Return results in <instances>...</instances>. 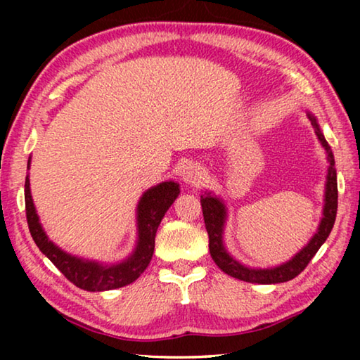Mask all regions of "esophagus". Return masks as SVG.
Returning <instances> with one entry per match:
<instances>
[{
    "label": "esophagus",
    "instance_id": "obj_1",
    "mask_svg": "<svg viewBox=\"0 0 360 360\" xmlns=\"http://www.w3.org/2000/svg\"><path fill=\"white\" fill-rule=\"evenodd\" d=\"M182 179H184L186 184L198 186L203 179L202 168H200L197 163H188V165L182 169Z\"/></svg>",
    "mask_w": 360,
    "mask_h": 360
}]
</instances>
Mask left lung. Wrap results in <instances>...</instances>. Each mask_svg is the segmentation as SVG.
<instances>
[{"instance_id": "obj_1", "label": "left lung", "mask_w": 360, "mask_h": 360, "mask_svg": "<svg viewBox=\"0 0 360 360\" xmlns=\"http://www.w3.org/2000/svg\"><path fill=\"white\" fill-rule=\"evenodd\" d=\"M308 119L311 120V125L314 129L316 136L322 144V148L327 152L328 160V169H327V182H326V195H324V211H322V219L319 222L318 231L313 235V238L304 246L300 252H297L294 257L285 262L283 265L273 266V268H249L246 265L240 264L227 252L224 246V225L225 219H227V208L222 203L221 198L211 195V192H205L202 195V210H203V219L205 227L210 236V252L212 260L216 265L221 268L224 273L233 276L236 279L246 283H257V284H278L285 283L294 279L295 276L307 268L309 260L314 257V254L319 251V248L324 245L327 236L330 235L333 229L335 217H337V208H338V187H337V169H335V158L332 154V149L328 143L326 141L324 135L318 125V120L313 114H307Z\"/></svg>"}]
</instances>
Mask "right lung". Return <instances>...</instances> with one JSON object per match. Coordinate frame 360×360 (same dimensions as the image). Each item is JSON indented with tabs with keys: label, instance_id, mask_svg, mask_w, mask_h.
Segmentation results:
<instances>
[{
	"label": "right lung",
	"instance_id": "right-lung-1",
	"mask_svg": "<svg viewBox=\"0 0 360 360\" xmlns=\"http://www.w3.org/2000/svg\"><path fill=\"white\" fill-rule=\"evenodd\" d=\"M30 168V158H28ZM179 195V184L173 181L160 182L155 187L143 193L136 208V225H138V241L135 251L129 259L114 265H103L94 260H84L65 252L58 246L47 238L46 231L42 230L39 217L36 214V208L30 192V179H25V211L30 233H32L36 246L46 257L56 265L65 278L71 281L79 289L89 292H101L124 288L141 276V273L148 268L154 254L155 233L163 216L169 206Z\"/></svg>",
	"mask_w": 360,
	"mask_h": 360
}]
</instances>
